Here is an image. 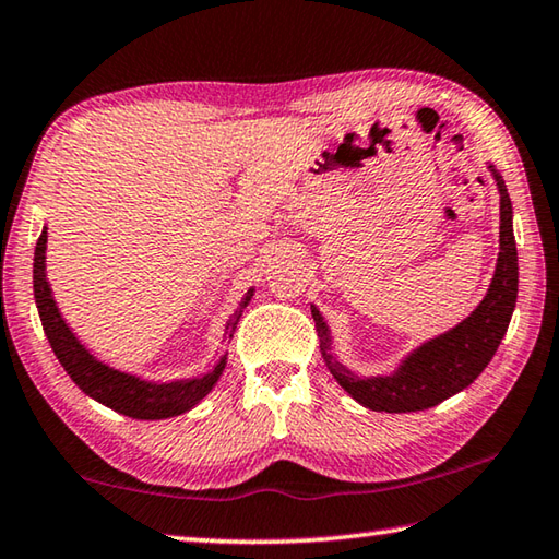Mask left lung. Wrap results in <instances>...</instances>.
Segmentation results:
<instances>
[{
  "label": "left lung",
  "mask_w": 559,
  "mask_h": 559,
  "mask_svg": "<svg viewBox=\"0 0 559 559\" xmlns=\"http://www.w3.org/2000/svg\"><path fill=\"white\" fill-rule=\"evenodd\" d=\"M490 173H493L500 192V253L496 276L490 281L486 298L480 300V306L463 323L449 330V333L429 340L421 347H416L394 374L362 380V377H355L345 370L328 353V325L313 308L320 349H323L328 370L333 372L337 384L353 400L367 406V409L390 414L429 409V406H437L456 392L466 390L493 359L500 340H503L508 330L510 316L515 310L518 249L513 236V206H510L506 182L496 169H490Z\"/></svg>",
  "instance_id": "1"
}]
</instances>
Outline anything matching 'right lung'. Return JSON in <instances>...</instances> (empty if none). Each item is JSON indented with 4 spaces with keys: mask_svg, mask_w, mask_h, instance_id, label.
Masks as SVG:
<instances>
[{
    "mask_svg": "<svg viewBox=\"0 0 559 559\" xmlns=\"http://www.w3.org/2000/svg\"><path fill=\"white\" fill-rule=\"evenodd\" d=\"M251 296L253 290L246 293L241 306L234 310L229 320H226V335L229 337L234 335L236 323H239L243 308L249 306ZM34 298L53 355L59 357V362L63 365V370L71 374V380L96 402L106 404L110 409L126 416H132V419H167V416L189 412L197 402H202L204 396L210 394L216 380H219V374L224 372L226 357H222L219 362L214 365L212 372L197 377V380L153 384L98 362V359L75 340L69 325L63 323L59 308H56V302L51 298L49 281H46V229L41 231L39 241H36L34 251Z\"/></svg>",
    "mask_w": 559,
    "mask_h": 559,
    "instance_id": "obj_1",
    "label": "right lung"
}]
</instances>
